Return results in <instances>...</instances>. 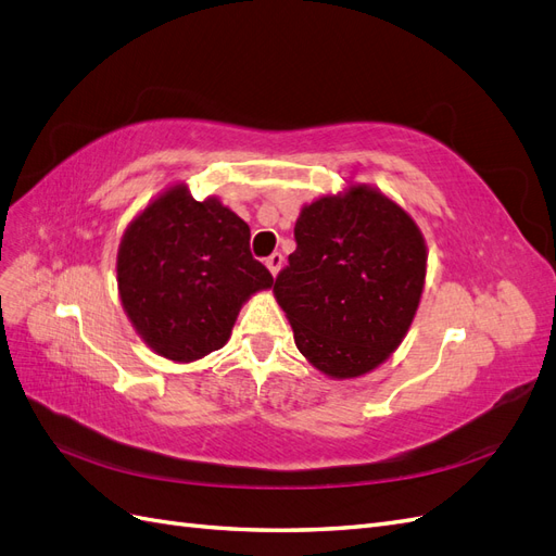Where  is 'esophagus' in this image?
<instances>
[{"label": "esophagus", "instance_id": "1", "mask_svg": "<svg viewBox=\"0 0 556 556\" xmlns=\"http://www.w3.org/2000/svg\"><path fill=\"white\" fill-rule=\"evenodd\" d=\"M266 266H268V271L276 276L280 271V266H282V255H280V252H271V255L266 257Z\"/></svg>", "mask_w": 556, "mask_h": 556}]
</instances>
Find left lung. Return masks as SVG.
<instances>
[{"label":"left lung","mask_w":556,"mask_h":556,"mask_svg":"<svg viewBox=\"0 0 556 556\" xmlns=\"http://www.w3.org/2000/svg\"><path fill=\"white\" fill-rule=\"evenodd\" d=\"M294 241L274 292L296 348L331 378L371 371L413 323L427 268L422 233L394 201L357 185L301 211Z\"/></svg>","instance_id":"8db88e82"}]
</instances>
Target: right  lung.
Here are the masks:
<instances>
[{
  "instance_id": "add662e5",
  "label": "right lung",
  "mask_w": 556,
  "mask_h": 556,
  "mask_svg": "<svg viewBox=\"0 0 556 556\" xmlns=\"http://www.w3.org/2000/svg\"><path fill=\"white\" fill-rule=\"evenodd\" d=\"M271 285L241 217L217 199L194 201L182 185L155 199L117 250V288L131 325L174 362L220 350L243 301Z\"/></svg>"
}]
</instances>
